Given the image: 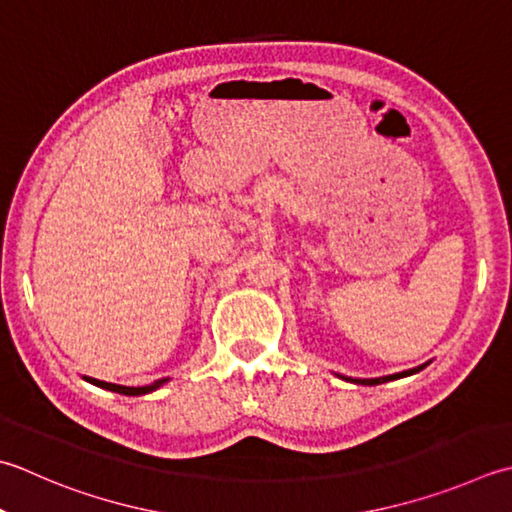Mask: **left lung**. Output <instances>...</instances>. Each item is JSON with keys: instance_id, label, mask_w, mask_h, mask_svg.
<instances>
[{"instance_id": "obj_1", "label": "left lung", "mask_w": 512, "mask_h": 512, "mask_svg": "<svg viewBox=\"0 0 512 512\" xmlns=\"http://www.w3.org/2000/svg\"><path fill=\"white\" fill-rule=\"evenodd\" d=\"M430 362L417 366V368H410V370H404V373H395V375H386V377H375V379H353V377H344L339 375L342 379H346V382H353V384H364V386H377V384H386V382H393V379H402V377H408V375H415L419 373V370H424Z\"/></svg>"}]
</instances>
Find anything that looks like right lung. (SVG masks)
Returning a JSON list of instances; mask_svg holds the SVG:
<instances>
[{"label":"right lung","mask_w":512,"mask_h":512,"mask_svg":"<svg viewBox=\"0 0 512 512\" xmlns=\"http://www.w3.org/2000/svg\"><path fill=\"white\" fill-rule=\"evenodd\" d=\"M86 382L95 384L99 388H106V390H113V393H119V395H128V397H137V395H146V393H153L155 388H159L162 384H166L168 379H159V382L150 384V386H119V384H108V382H99V379H93V377H84Z\"/></svg>","instance_id":"obj_1"}]
</instances>
